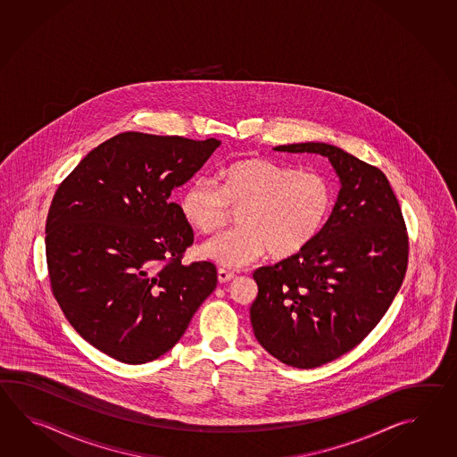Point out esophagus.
I'll use <instances>...</instances> for the list:
<instances>
[{
	"mask_svg": "<svg viewBox=\"0 0 457 457\" xmlns=\"http://www.w3.org/2000/svg\"><path fill=\"white\" fill-rule=\"evenodd\" d=\"M235 272L228 271V270H224V268H220L219 271H217V278H219V282L220 284H224V282L232 281V279H235Z\"/></svg>",
	"mask_w": 457,
	"mask_h": 457,
	"instance_id": "34e87169",
	"label": "esophagus"
}]
</instances>
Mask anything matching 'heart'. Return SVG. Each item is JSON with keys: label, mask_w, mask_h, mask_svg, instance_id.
<instances>
[{"label": "heart", "mask_w": 457, "mask_h": 457, "mask_svg": "<svg viewBox=\"0 0 457 457\" xmlns=\"http://www.w3.org/2000/svg\"><path fill=\"white\" fill-rule=\"evenodd\" d=\"M335 191L313 171L248 158L219 171V185L199 176L186 186L179 211L197 232L211 235L224 227L232 209H240L238 227L201 246L205 260L242 268L270 252L291 258L315 242L330 219Z\"/></svg>", "instance_id": "1"}]
</instances>
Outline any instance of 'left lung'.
<instances>
[{"mask_svg":"<svg viewBox=\"0 0 457 457\" xmlns=\"http://www.w3.org/2000/svg\"><path fill=\"white\" fill-rule=\"evenodd\" d=\"M276 150L327 156L341 181L315 242L253 272L256 340L284 364L312 370L358 346L388 311L407 272V225L379 168L319 142Z\"/></svg>","mask_w":457,"mask_h":457,"instance_id":"8db88e82","label":"left lung"}]
</instances>
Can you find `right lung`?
I'll return each mask as SVG.
<instances>
[{
    "label": "right lung",
    "instance_id": "add662e5",
    "mask_svg": "<svg viewBox=\"0 0 457 457\" xmlns=\"http://www.w3.org/2000/svg\"><path fill=\"white\" fill-rule=\"evenodd\" d=\"M219 145L122 132L60 183L46 220L50 289L70 325L107 356L160 358L214 291L215 264L181 262L195 232L171 193Z\"/></svg>",
    "mask_w": 457,
    "mask_h": 457
}]
</instances>
